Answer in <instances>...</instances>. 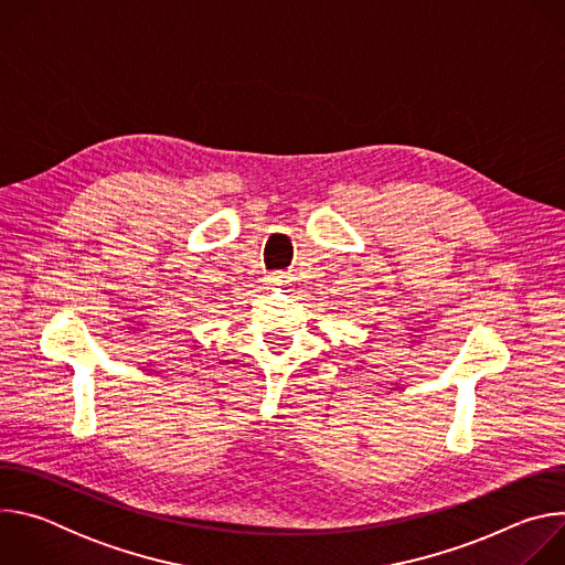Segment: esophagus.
<instances>
[{"mask_svg":"<svg viewBox=\"0 0 565 565\" xmlns=\"http://www.w3.org/2000/svg\"><path fill=\"white\" fill-rule=\"evenodd\" d=\"M284 281H286L284 275H273V277H268V284H270V286H284Z\"/></svg>","mask_w":565,"mask_h":565,"instance_id":"esophagus-1","label":"esophagus"}]
</instances>
